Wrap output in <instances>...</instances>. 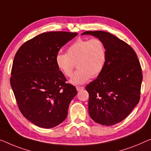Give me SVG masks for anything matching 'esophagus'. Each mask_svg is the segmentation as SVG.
<instances>
[{"label":"esophagus","mask_w":151,"mask_h":151,"mask_svg":"<svg viewBox=\"0 0 151 151\" xmlns=\"http://www.w3.org/2000/svg\"><path fill=\"white\" fill-rule=\"evenodd\" d=\"M76 90H77L78 91H81V90H83V89H84L85 87H81V86H76Z\"/></svg>","instance_id":"obj_1"}]
</instances>
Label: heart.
<instances>
[{"label":"heart","mask_w":151,"mask_h":151,"mask_svg":"<svg viewBox=\"0 0 151 151\" xmlns=\"http://www.w3.org/2000/svg\"><path fill=\"white\" fill-rule=\"evenodd\" d=\"M107 61V51L105 44L98 38L91 39H78L67 49L66 53H58L55 64L63 75L73 76L76 63L78 70L70 79L75 85L86 83L91 77L102 73Z\"/></svg>","instance_id":"b5f03b06"}]
</instances>
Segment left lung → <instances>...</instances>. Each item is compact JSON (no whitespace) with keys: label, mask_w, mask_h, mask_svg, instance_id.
I'll list each match as a JSON object with an SVG mask.
<instances>
[{"label":"left lung","mask_w":151,"mask_h":151,"mask_svg":"<svg viewBox=\"0 0 151 151\" xmlns=\"http://www.w3.org/2000/svg\"><path fill=\"white\" fill-rule=\"evenodd\" d=\"M104 42L107 61L103 71L85 87L88 91L91 118L102 125L125 119L140 98L142 73L134 49L118 37L104 31H86Z\"/></svg>","instance_id":"obj_1"}]
</instances>
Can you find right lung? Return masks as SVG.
Instances as JSON below:
<instances>
[{"label": "right lung", "instance_id": "obj_1", "mask_svg": "<svg viewBox=\"0 0 151 151\" xmlns=\"http://www.w3.org/2000/svg\"><path fill=\"white\" fill-rule=\"evenodd\" d=\"M78 34L42 33L24 42L13 60L11 86L24 117L35 125L52 128L62 123L77 91L58 68L55 56Z\"/></svg>", "mask_w": 151, "mask_h": 151}]
</instances>
